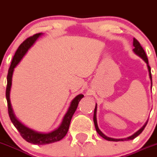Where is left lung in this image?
I'll use <instances>...</instances> for the list:
<instances>
[{"label": "left lung", "instance_id": "left-lung-1", "mask_svg": "<svg viewBox=\"0 0 157 157\" xmlns=\"http://www.w3.org/2000/svg\"><path fill=\"white\" fill-rule=\"evenodd\" d=\"M133 46H134V49H133V52H134L136 54V55H138L139 56L141 57V58L143 59V60H144L145 62L146 63V64H147L148 70H149V78H150V80H151V88H152L151 68H150V67H149V61H148V58H147V56H146V52H145V51H144V49H143V48L142 47L141 45H140V42H139V41L137 40V39H135V38H134V39H133ZM96 113H97V104H96V105H95L94 112V123L95 128H96V131L98 132V134L100 135V136H101V137H103V138L105 139V140H108V141L118 142V141H128V140H133V139H135V138H136V137H137V136H138L139 135H140V133H141L143 131V129H144L145 127L146 126V125H147V122H148V121H146V122L145 123L144 125H143V126L142 127V128H140V130H138V131L136 132H135L134 134L132 135V136H129V137H127V138H125V139H113V138H110V137H108V136H105V135H104L103 133L101 132V130L99 129L98 126V122H97Z\"/></svg>", "mask_w": 157, "mask_h": 157}]
</instances>
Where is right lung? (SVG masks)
I'll return each mask as SVG.
<instances>
[{"label": "right lung", "instance_id": "obj_1", "mask_svg": "<svg viewBox=\"0 0 157 157\" xmlns=\"http://www.w3.org/2000/svg\"><path fill=\"white\" fill-rule=\"evenodd\" d=\"M42 35V33H37L34 36L28 38L21 45H19L18 49H17L14 57H13L11 67L8 70V77H7V87H6V99H7V102H8V115H9L11 122L13 123V125L15 126V128H17L21 137L25 140H26L29 143L36 145L49 144V143H55V142L59 141V140H62L64 136L67 135V132H68L70 121H71V118L74 115V112L77 110L79 102L83 98V94H79L77 97H75L74 99H73L70 107H69L68 111H67V112L64 115L63 118L62 123L60 124V125L59 126L58 128L50 132H36L26 127L25 125H23L22 123L20 122L16 118L15 115L13 112L12 108H11V101H10V91H11L14 69L19 63V62L21 60V59L25 55L28 50L32 47V45L36 42V41L39 39V36H41Z\"/></svg>", "mask_w": 157, "mask_h": 157}]
</instances>
